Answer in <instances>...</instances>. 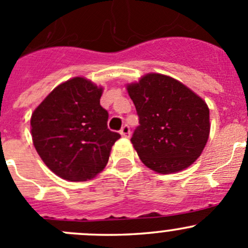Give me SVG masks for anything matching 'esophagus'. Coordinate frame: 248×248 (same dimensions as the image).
I'll return each mask as SVG.
<instances>
[{
	"label": "esophagus",
	"mask_w": 248,
	"mask_h": 248,
	"mask_svg": "<svg viewBox=\"0 0 248 248\" xmlns=\"http://www.w3.org/2000/svg\"><path fill=\"white\" fill-rule=\"evenodd\" d=\"M120 134H121L124 138H129V136H131V129H129L128 124H124V126L120 129Z\"/></svg>",
	"instance_id": "1"
}]
</instances>
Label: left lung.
<instances>
[{
	"label": "left lung",
	"mask_w": 248,
	"mask_h": 248,
	"mask_svg": "<svg viewBox=\"0 0 248 248\" xmlns=\"http://www.w3.org/2000/svg\"><path fill=\"white\" fill-rule=\"evenodd\" d=\"M127 91L139 116L131 141L142 163L159 174L193 164L209 139L206 103L182 82L158 73L127 85Z\"/></svg>",
	"instance_id": "8db88e82"
}]
</instances>
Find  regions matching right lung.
<instances>
[{
	"label": "right lung",
	"instance_id": "1",
	"mask_svg": "<svg viewBox=\"0 0 248 248\" xmlns=\"http://www.w3.org/2000/svg\"><path fill=\"white\" fill-rule=\"evenodd\" d=\"M103 89L76 77L55 87L31 116L33 145L46 166L69 181H86L107 166L120 134L107 126Z\"/></svg>",
	"mask_w": 248,
	"mask_h": 248
}]
</instances>
